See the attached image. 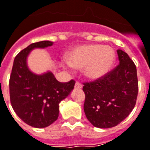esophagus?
Wrapping results in <instances>:
<instances>
[{
	"label": "esophagus",
	"mask_w": 150,
	"mask_h": 150,
	"mask_svg": "<svg viewBox=\"0 0 150 150\" xmlns=\"http://www.w3.org/2000/svg\"><path fill=\"white\" fill-rule=\"evenodd\" d=\"M75 88H79V89H80V88H83V85L81 84V83H79V82H76L75 84Z\"/></svg>",
	"instance_id": "34e87169"
}]
</instances>
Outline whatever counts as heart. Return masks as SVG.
Segmentation results:
<instances>
[{
  "instance_id": "b5f03b06",
  "label": "heart",
  "mask_w": 150,
  "mask_h": 150,
  "mask_svg": "<svg viewBox=\"0 0 150 150\" xmlns=\"http://www.w3.org/2000/svg\"><path fill=\"white\" fill-rule=\"evenodd\" d=\"M115 60L113 49L109 46L83 45L71 50L67 56L68 64L75 68H83V75L90 79L104 77Z\"/></svg>"
}]
</instances>
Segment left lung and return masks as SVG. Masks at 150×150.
<instances>
[{
  "mask_svg": "<svg viewBox=\"0 0 150 150\" xmlns=\"http://www.w3.org/2000/svg\"><path fill=\"white\" fill-rule=\"evenodd\" d=\"M119 65L104 77L83 83V110L86 117L98 128L117 126L133 110L138 94L135 63L122 50L117 51Z\"/></svg>",
  "mask_w": 150,
  "mask_h": 150,
  "instance_id": "obj_1",
  "label": "left lung"
}]
</instances>
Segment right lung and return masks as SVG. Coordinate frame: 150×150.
<instances>
[{
	"mask_svg": "<svg viewBox=\"0 0 150 150\" xmlns=\"http://www.w3.org/2000/svg\"><path fill=\"white\" fill-rule=\"evenodd\" d=\"M50 41L32 43L22 50L14 60L10 78V98L13 109L23 122L36 128H44L57 121L59 103L75 86V80L61 83L53 73L37 75L29 70L27 58L35 48H46Z\"/></svg>",
	"mask_w": 150,
	"mask_h": 150,
	"instance_id": "1",
	"label": "right lung"
}]
</instances>
